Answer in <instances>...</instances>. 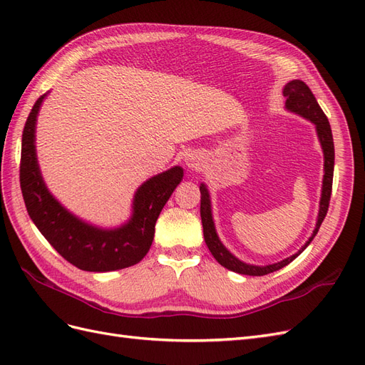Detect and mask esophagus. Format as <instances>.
I'll return each instance as SVG.
<instances>
[{"instance_id":"34e87169","label":"esophagus","mask_w":365,"mask_h":365,"mask_svg":"<svg viewBox=\"0 0 365 365\" xmlns=\"http://www.w3.org/2000/svg\"><path fill=\"white\" fill-rule=\"evenodd\" d=\"M184 161H185V165H187V168H189V169H190V170H193V172L201 170V169L204 168V163H205L204 157L201 155V153H197V152L187 153L185 158H184Z\"/></svg>"}]
</instances>
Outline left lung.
Wrapping results in <instances>:
<instances>
[{"label": "left lung", "mask_w": 365, "mask_h": 365, "mask_svg": "<svg viewBox=\"0 0 365 365\" xmlns=\"http://www.w3.org/2000/svg\"><path fill=\"white\" fill-rule=\"evenodd\" d=\"M283 96L286 97V109L291 113H295L302 115L306 120H311L315 125L317 135L319 140V145H322L323 153H324V176H323V187H322V200H319V210H318V217H317V225L312 236L309 237L306 244L298 250V252L292 254L291 257L284 259L282 262L267 264V267H257V264H250L239 260L236 256H233L225 247L222 242L219 240V236L216 233L215 222H213V215H212V201H210V193L205 184L200 185L201 190V219H202V228H204V239L205 244L213 254V257L222 264L224 268L244 274V275H267L269 272L279 271L286 264H289L295 257L300 256V254L306 250V247L311 244L312 239L317 236L319 227H322L323 220L327 215L329 210V201L330 195H332V181H334V164H335V149H334V137H332V129H330L329 120L323 109L319 108L315 96L312 91L309 90V86L302 81H291L284 85L283 88Z\"/></svg>", "instance_id": "obj_1"}]
</instances>
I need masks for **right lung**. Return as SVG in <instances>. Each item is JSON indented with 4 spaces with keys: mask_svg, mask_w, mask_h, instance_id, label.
<instances>
[{
    "mask_svg": "<svg viewBox=\"0 0 365 365\" xmlns=\"http://www.w3.org/2000/svg\"><path fill=\"white\" fill-rule=\"evenodd\" d=\"M47 94L33 105L23 132L19 181L29 216L50 245L74 267L91 272L123 269L146 256L155 222L170 195L182 181L180 165L143 182L132 201V216L117 228H101L70 213L42 180L36 158L35 132L39 108Z\"/></svg>",
    "mask_w": 365,
    "mask_h": 365,
    "instance_id": "right-lung-1",
    "label": "right lung"
}]
</instances>
